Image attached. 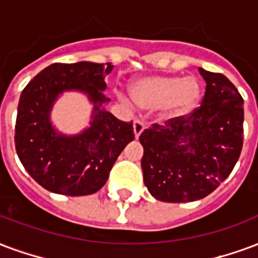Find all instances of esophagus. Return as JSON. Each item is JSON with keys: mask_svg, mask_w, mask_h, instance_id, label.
<instances>
[{"mask_svg": "<svg viewBox=\"0 0 258 258\" xmlns=\"http://www.w3.org/2000/svg\"><path fill=\"white\" fill-rule=\"evenodd\" d=\"M145 130V124L141 120H134V134L138 138L139 135L142 134V131Z\"/></svg>", "mask_w": 258, "mask_h": 258, "instance_id": "obj_1", "label": "esophagus"}]
</instances>
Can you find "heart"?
Here are the masks:
<instances>
[{
  "mask_svg": "<svg viewBox=\"0 0 258 258\" xmlns=\"http://www.w3.org/2000/svg\"><path fill=\"white\" fill-rule=\"evenodd\" d=\"M201 85L196 78L169 75L149 76L135 82L131 97L142 109H158L164 106L173 117L184 116L197 108L201 100Z\"/></svg>",
  "mask_w": 258,
  "mask_h": 258,
  "instance_id": "obj_1",
  "label": "heart"
}]
</instances>
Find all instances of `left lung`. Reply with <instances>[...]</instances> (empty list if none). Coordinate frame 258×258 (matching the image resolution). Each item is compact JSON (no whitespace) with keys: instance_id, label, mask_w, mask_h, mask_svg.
Returning a JSON list of instances; mask_svg holds the SVG:
<instances>
[{"instance_id":"8db88e82","label":"left lung","mask_w":258,"mask_h":258,"mask_svg":"<svg viewBox=\"0 0 258 258\" xmlns=\"http://www.w3.org/2000/svg\"><path fill=\"white\" fill-rule=\"evenodd\" d=\"M201 105L144 130L141 161L149 192L164 202L205 198L235 167L243 145V98L223 74L200 68Z\"/></svg>"}]
</instances>
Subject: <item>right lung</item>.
<instances>
[{"label":"right lung","instance_id":"1","mask_svg":"<svg viewBox=\"0 0 258 258\" xmlns=\"http://www.w3.org/2000/svg\"><path fill=\"white\" fill-rule=\"evenodd\" d=\"M112 68L110 62H54L24 87L15 127L16 152L32 179L49 191L71 197L98 191L119 154L134 139L133 123L101 109L109 101L104 90ZM66 90L85 91L96 108L91 128L76 137L58 136L48 123L52 101Z\"/></svg>","mask_w":258,"mask_h":258}]
</instances>
